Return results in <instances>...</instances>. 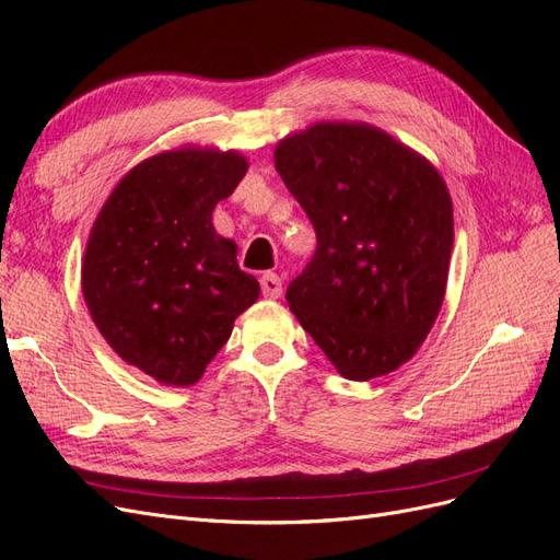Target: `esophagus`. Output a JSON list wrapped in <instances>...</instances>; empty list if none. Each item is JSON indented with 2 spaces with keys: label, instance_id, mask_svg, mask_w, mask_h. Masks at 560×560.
I'll list each match as a JSON object with an SVG mask.
<instances>
[{
  "label": "esophagus",
  "instance_id": "esophagus-1",
  "mask_svg": "<svg viewBox=\"0 0 560 560\" xmlns=\"http://www.w3.org/2000/svg\"><path fill=\"white\" fill-rule=\"evenodd\" d=\"M259 282H261V292H264L266 299H280L282 280L276 273H264Z\"/></svg>",
  "mask_w": 560,
  "mask_h": 560
}]
</instances>
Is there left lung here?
I'll return each mask as SVG.
<instances>
[{
	"label": "left lung",
	"mask_w": 560,
	"mask_h": 560,
	"mask_svg": "<svg viewBox=\"0 0 560 560\" xmlns=\"http://www.w3.org/2000/svg\"><path fill=\"white\" fill-rule=\"evenodd\" d=\"M276 171L306 210L317 249L287 303L341 376L409 362L442 311L453 202L436 167L385 130L319 121L276 147Z\"/></svg>",
	"instance_id": "left-lung-1"
}]
</instances>
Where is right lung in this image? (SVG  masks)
<instances>
[{"instance_id":"right-lung-1","label":"right lung","mask_w":560,"mask_h":560,"mask_svg":"<svg viewBox=\"0 0 560 560\" xmlns=\"http://www.w3.org/2000/svg\"><path fill=\"white\" fill-rule=\"evenodd\" d=\"M245 173L233 149L161 151L118 179L93 222L83 301L118 358L161 385H194L259 299L238 245L212 224Z\"/></svg>"}]
</instances>
